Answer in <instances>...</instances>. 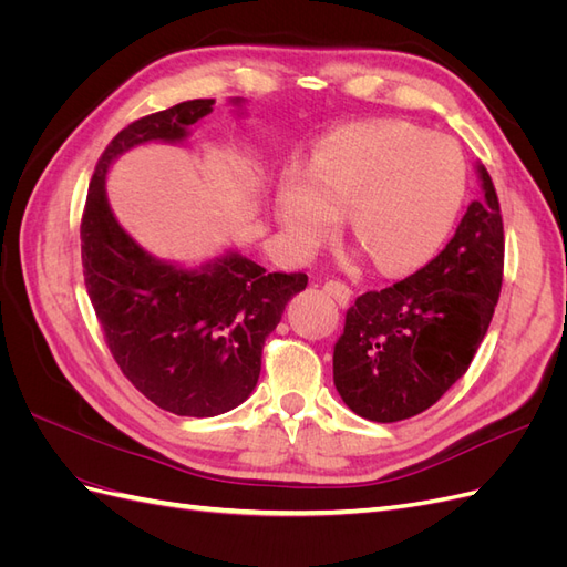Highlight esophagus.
Masks as SVG:
<instances>
[{"mask_svg": "<svg viewBox=\"0 0 567 567\" xmlns=\"http://www.w3.org/2000/svg\"><path fill=\"white\" fill-rule=\"evenodd\" d=\"M323 290L342 307L350 305V300H352V288L348 284H342V281H326Z\"/></svg>", "mask_w": 567, "mask_h": 567, "instance_id": "1", "label": "esophagus"}]
</instances>
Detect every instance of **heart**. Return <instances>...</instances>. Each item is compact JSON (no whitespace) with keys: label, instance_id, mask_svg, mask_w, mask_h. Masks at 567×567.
<instances>
[{"label":"heart","instance_id":"obj_1","mask_svg":"<svg viewBox=\"0 0 567 567\" xmlns=\"http://www.w3.org/2000/svg\"><path fill=\"white\" fill-rule=\"evenodd\" d=\"M466 194V158L450 136L398 120L331 132L310 177L290 175L277 196L284 236L312 248L346 210L350 236L381 271L423 265L447 238Z\"/></svg>","mask_w":567,"mask_h":567}]
</instances>
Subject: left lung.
Here are the masks:
<instances>
[{
	"label": "left lung",
	"instance_id": "8db88e82",
	"mask_svg": "<svg viewBox=\"0 0 567 567\" xmlns=\"http://www.w3.org/2000/svg\"><path fill=\"white\" fill-rule=\"evenodd\" d=\"M452 241L411 277L359 296L333 348V383L354 414L394 423L433 406L483 342L502 293L504 221L492 177Z\"/></svg>",
	"mask_w": 567,
	"mask_h": 567
}]
</instances>
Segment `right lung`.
<instances>
[{
	"mask_svg": "<svg viewBox=\"0 0 567 567\" xmlns=\"http://www.w3.org/2000/svg\"><path fill=\"white\" fill-rule=\"evenodd\" d=\"M213 104L182 101L117 132L96 163L80 227L84 284L120 371L156 406L194 419L248 400L265 338L307 286V274H269L236 250L196 269L163 262L117 225L106 198L111 163L146 142H184Z\"/></svg>",
	"mask_w": 567,
	"mask_h": 567,
	"instance_id": "add662e5",
	"label": "right lung"
}]
</instances>
